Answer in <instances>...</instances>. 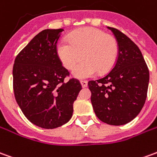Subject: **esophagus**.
I'll list each match as a JSON object with an SVG mask.
<instances>
[{"instance_id": "esophagus-1", "label": "esophagus", "mask_w": 157, "mask_h": 157, "mask_svg": "<svg viewBox=\"0 0 157 157\" xmlns=\"http://www.w3.org/2000/svg\"><path fill=\"white\" fill-rule=\"evenodd\" d=\"M81 84H82V87H86L87 86V82L86 81H84V80H82L81 81Z\"/></svg>"}]
</instances>
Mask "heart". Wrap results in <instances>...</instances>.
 I'll return each mask as SVG.
<instances>
[{
	"label": "heart",
	"instance_id": "b5f03b06",
	"mask_svg": "<svg viewBox=\"0 0 157 157\" xmlns=\"http://www.w3.org/2000/svg\"><path fill=\"white\" fill-rule=\"evenodd\" d=\"M68 40H60L56 52L64 68L71 70L80 59L72 74L77 78H88L98 72L109 71L116 62L118 54L117 40L102 29L85 27L71 32Z\"/></svg>",
	"mask_w": 157,
	"mask_h": 157
}]
</instances>
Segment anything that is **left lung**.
<instances>
[{
	"label": "left lung",
	"instance_id": "8db88e82",
	"mask_svg": "<svg viewBox=\"0 0 157 157\" xmlns=\"http://www.w3.org/2000/svg\"><path fill=\"white\" fill-rule=\"evenodd\" d=\"M116 37L118 55L110 72L88 82L97 117L114 126L127 124L140 112L147 97L150 73L140 48L119 29L108 27Z\"/></svg>",
	"mask_w": 157,
	"mask_h": 157
}]
</instances>
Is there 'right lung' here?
Wrapping results in <instances>:
<instances>
[{"label":"right lung","instance_id":"right-lung-1","mask_svg":"<svg viewBox=\"0 0 157 157\" xmlns=\"http://www.w3.org/2000/svg\"><path fill=\"white\" fill-rule=\"evenodd\" d=\"M63 29H44L15 59L13 69L15 99L33 124L46 129L67 123L82 89L77 79L64 81L70 72L62 65L56 46Z\"/></svg>","mask_w":157,"mask_h":157}]
</instances>
